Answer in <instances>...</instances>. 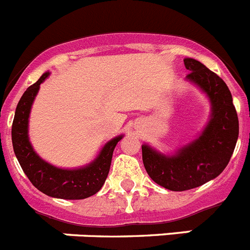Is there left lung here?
Masks as SVG:
<instances>
[{
	"instance_id": "left-lung-1",
	"label": "left lung",
	"mask_w": 250,
	"mask_h": 250,
	"mask_svg": "<svg viewBox=\"0 0 250 250\" xmlns=\"http://www.w3.org/2000/svg\"><path fill=\"white\" fill-rule=\"evenodd\" d=\"M190 70L186 79L196 84L211 103V118L203 133L172 156L142 146L145 168L156 184L171 191H185L204 185L220 175L235 148L239 121L231 93L224 80L200 62L184 59Z\"/></svg>"
}]
</instances>
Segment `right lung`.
Here are the masks:
<instances>
[{"label": "right lung", "mask_w": 250, "mask_h": 250, "mask_svg": "<svg viewBox=\"0 0 250 250\" xmlns=\"http://www.w3.org/2000/svg\"><path fill=\"white\" fill-rule=\"evenodd\" d=\"M49 75V71L42 74L36 83L26 89L17 104L11 132L15 155L32 185L45 195L66 200L86 199L97 194L104 185L109 172L114 147L123 136L108 141L94 161L79 168H59L39 157L29 141V117L40 84Z\"/></svg>", "instance_id": "obj_1"}]
</instances>
